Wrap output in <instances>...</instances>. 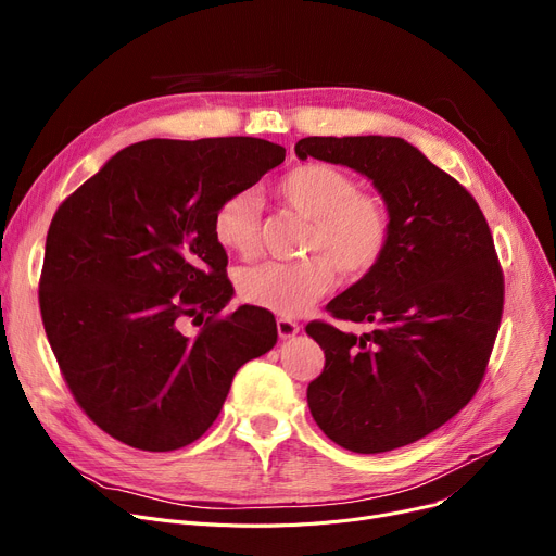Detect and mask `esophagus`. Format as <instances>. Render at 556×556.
I'll list each match as a JSON object with an SVG mask.
<instances>
[{
    "mask_svg": "<svg viewBox=\"0 0 556 556\" xmlns=\"http://www.w3.org/2000/svg\"><path fill=\"white\" fill-rule=\"evenodd\" d=\"M277 333H279L281 340H288V338H293V336L300 333V325L293 323V319H288V317H279L277 319Z\"/></svg>",
    "mask_w": 556,
    "mask_h": 556,
    "instance_id": "34e87169",
    "label": "esophagus"
}]
</instances>
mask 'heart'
<instances>
[{
    "instance_id": "obj_1",
    "label": "heart",
    "mask_w": 556,
    "mask_h": 556,
    "mask_svg": "<svg viewBox=\"0 0 556 556\" xmlns=\"http://www.w3.org/2000/svg\"><path fill=\"white\" fill-rule=\"evenodd\" d=\"M275 198L308 220L302 241L308 258L248 268L239 277L248 304L295 317L329 293L336 270L346 281H358L381 263L392 237L390 204L378 193L361 191L352 173L306 162L281 175ZM214 237L225 250L252 256L261 243L258 198L250 191L225 198L214 214Z\"/></svg>"
}]
</instances>
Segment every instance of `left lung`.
<instances>
[{"mask_svg": "<svg viewBox=\"0 0 556 556\" xmlns=\"http://www.w3.org/2000/svg\"><path fill=\"white\" fill-rule=\"evenodd\" d=\"M295 153L367 175L392 212L381 263L327 306L371 331L306 325L325 352L311 415L346 451L407 446L453 419L484 378L505 304L491 229L476 198L401 137H306Z\"/></svg>", "mask_w": 556, "mask_h": 556, "instance_id": "8db88e82", "label": "left lung"}]
</instances>
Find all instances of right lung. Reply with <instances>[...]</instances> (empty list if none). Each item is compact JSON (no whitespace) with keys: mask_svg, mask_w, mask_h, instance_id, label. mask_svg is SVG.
I'll list each match as a JSON object with an SVG mask.
<instances>
[{"mask_svg":"<svg viewBox=\"0 0 556 556\" xmlns=\"http://www.w3.org/2000/svg\"><path fill=\"white\" fill-rule=\"evenodd\" d=\"M283 157L256 137L146 139L55 210L38 293L45 333L80 410L114 440L151 453L193 444L233 374L275 346L268 311L223 315L233 288L214 214Z\"/></svg>","mask_w":556,"mask_h":556,"instance_id":"add662e5","label":"right lung"}]
</instances>
